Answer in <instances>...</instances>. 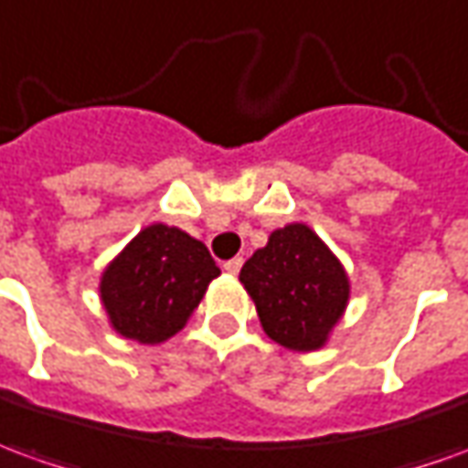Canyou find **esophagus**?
Wrapping results in <instances>:
<instances>
[{
    "label": "esophagus",
    "mask_w": 468,
    "mask_h": 468,
    "mask_svg": "<svg viewBox=\"0 0 468 468\" xmlns=\"http://www.w3.org/2000/svg\"><path fill=\"white\" fill-rule=\"evenodd\" d=\"M241 265H244V260H241V257H234V260L224 262V270H227L229 275H237V272L241 270Z\"/></svg>",
    "instance_id": "34e87169"
}]
</instances>
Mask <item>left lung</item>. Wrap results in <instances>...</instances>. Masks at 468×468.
Wrapping results in <instances>:
<instances>
[{
	"mask_svg": "<svg viewBox=\"0 0 468 468\" xmlns=\"http://www.w3.org/2000/svg\"><path fill=\"white\" fill-rule=\"evenodd\" d=\"M239 280L267 336L292 351L321 349L349 303L346 270L305 224L275 229Z\"/></svg>",
	"mask_w": 468,
	"mask_h": 468,
	"instance_id": "1",
	"label": "left lung"
}]
</instances>
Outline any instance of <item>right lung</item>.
I'll list each match as a JSON object with an SVG mask.
<instances>
[{"instance_id": "add662e5", "label": "right lung", "mask_w": 468, "mask_h": 468, "mask_svg": "<svg viewBox=\"0 0 468 468\" xmlns=\"http://www.w3.org/2000/svg\"><path fill=\"white\" fill-rule=\"evenodd\" d=\"M218 275L203 241L178 227L153 224L106 265L99 292L117 334L140 344H163L188 324Z\"/></svg>"}]
</instances>
